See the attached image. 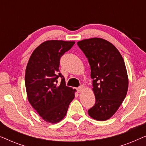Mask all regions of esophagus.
<instances>
[{
    "mask_svg": "<svg viewBox=\"0 0 146 146\" xmlns=\"http://www.w3.org/2000/svg\"><path fill=\"white\" fill-rule=\"evenodd\" d=\"M84 86L83 85H81L79 88H78L77 90H78V92H82L84 90Z\"/></svg>",
    "mask_w": 146,
    "mask_h": 146,
    "instance_id": "1",
    "label": "esophagus"
}]
</instances>
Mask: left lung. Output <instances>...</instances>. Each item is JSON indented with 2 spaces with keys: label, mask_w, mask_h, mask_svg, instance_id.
Returning <instances> with one entry per match:
<instances>
[{
  "label": "left lung",
  "mask_w": 146,
  "mask_h": 146,
  "mask_svg": "<svg viewBox=\"0 0 146 146\" xmlns=\"http://www.w3.org/2000/svg\"><path fill=\"white\" fill-rule=\"evenodd\" d=\"M88 60L96 98L88 111L98 121L110 118L122 104L128 89V76L121 56L114 45L101 38L84 39L77 42Z\"/></svg>",
  "instance_id": "1"
}]
</instances>
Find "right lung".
Listing matches in <instances>:
<instances>
[{"mask_svg":"<svg viewBox=\"0 0 146 146\" xmlns=\"http://www.w3.org/2000/svg\"><path fill=\"white\" fill-rule=\"evenodd\" d=\"M75 42L51 40L40 44L32 53L25 71L28 100L42 118L56 123L66 116L76 89L66 86L59 73L60 59ZM58 77L62 78L57 84Z\"/></svg>","mask_w":146,"mask_h":146,"instance_id":"1","label":"right lung"}]
</instances>
